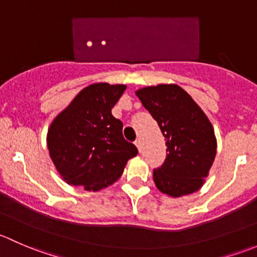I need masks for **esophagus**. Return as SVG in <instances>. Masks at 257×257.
I'll return each mask as SVG.
<instances>
[{
	"instance_id": "1",
	"label": "esophagus",
	"mask_w": 257,
	"mask_h": 257,
	"mask_svg": "<svg viewBox=\"0 0 257 257\" xmlns=\"http://www.w3.org/2000/svg\"><path fill=\"white\" fill-rule=\"evenodd\" d=\"M136 147L138 148L139 152H142V141H141V139H137V141H136Z\"/></svg>"
}]
</instances>
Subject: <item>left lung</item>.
<instances>
[{"label":"left lung","instance_id":"obj_1","mask_svg":"<svg viewBox=\"0 0 257 257\" xmlns=\"http://www.w3.org/2000/svg\"><path fill=\"white\" fill-rule=\"evenodd\" d=\"M165 138L167 158L154 170L158 190L172 198L198 191L216 155V137L206 114L177 84H158L136 92Z\"/></svg>","mask_w":257,"mask_h":257}]
</instances>
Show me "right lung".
<instances>
[{
    "label": "right lung",
    "instance_id": "add662e5",
    "mask_svg": "<svg viewBox=\"0 0 257 257\" xmlns=\"http://www.w3.org/2000/svg\"><path fill=\"white\" fill-rule=\"evenodd\" d=\"M125 84L94 83L82 89L52 120L47 148L61 178L69 185L99 191L115 183L138 154L123 137L112 108Z\"/></svg>",
    "mask_w": 257,
    "mask_h": 257
}]
</instances>
